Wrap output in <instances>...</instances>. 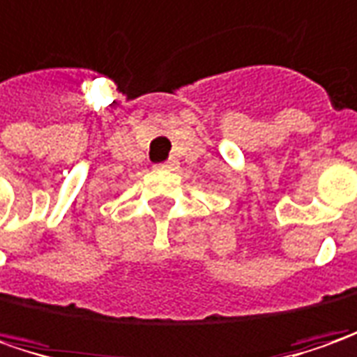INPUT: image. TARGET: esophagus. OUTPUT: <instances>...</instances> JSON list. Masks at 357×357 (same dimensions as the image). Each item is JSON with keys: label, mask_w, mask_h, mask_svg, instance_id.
<instances>
[{"label": "esophagus", "mask_w": 357, "mask_h": 357, "mask_svg": "<svg viewBox=\"0 0 357 357\" xmlns=\"http://www.w3.org/2000/svg\"><path fill=\"white\" fill-rule=\"evenodd\" d=\"M174 165H176L174 162H165L162 165H158V167H162V169H174Z\"/></svg>", "instance_id": "1"}]
</instances>
